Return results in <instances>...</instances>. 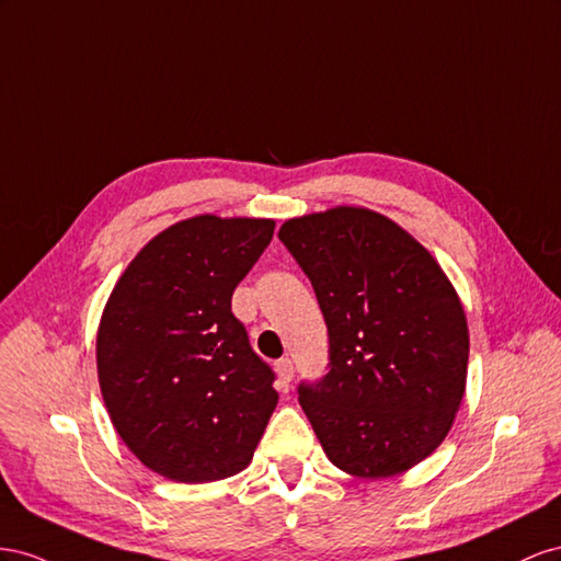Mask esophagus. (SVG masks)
Returning <instances> with one entry per match:
<instances>
[{
  "mask_svg": "<svg viewBox=\"0 0 561 561\" xmlns=\"http://www.w3.org/2000/svg\"><path fill=\"white\" fill-rule=\"evenodd\" d=\"M275 371H277V376H279V380L282 382H291V378H294V362L291 359H279L277 364H275Z\"/></svg>",
  "mask_w": 561,
  "mask_h": 561,
  "instance_id": "1",
  "label": "esophagus"
}]
</instances>
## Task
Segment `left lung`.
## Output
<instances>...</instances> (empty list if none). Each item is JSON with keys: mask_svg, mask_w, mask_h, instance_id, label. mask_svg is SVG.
I'll use <instances>...</instances> for the list:
<instances>
[{"mask_svg": "<svg viewBox=\"0 0 561 561\" xmlns=\"http://www.w3.org/2000/svg\"><path fill=\"white\" fill-rule=\"evenodd\" d=\"M279 239L329 327L331 371L298 390L327 458L362 479L419 466L466 394L470 333L451 279L419 239L366 206L289 218Z\"/></svg>", "mask_w": 561, "mask_h": 561, "instance_id": "left-lung-1", "label": "left lung"}]
</instances>
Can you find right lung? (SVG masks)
Segmentation results:
<instances>
[{
  "instance_id": "1",
  "label": "right lung",
  "mask_w": 561,
  "mask_h": 561,
  "mask_svg": "<svg viewBox=\"0 0 561 561\" xmlns=\"http://www.w3.org/2000/svg\"><path fill=\"white\" fill-rule=\"evenodd\" d=\"M275 232L272 218L199 214L154 234L112 289L99 333L101 394L129 451L173 482L242 472L277 390L230 300Z\"/></svg>"
}]
</instances>
